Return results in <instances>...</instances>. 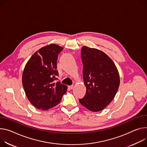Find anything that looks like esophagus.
<instances>
[{"label": "esophagus", "mask_w": 147, "mask_h": 147, "mask_svg": "<svg viewBox=\"0 0 147 147\" xmlns=\"http://www.w3.org/2000/svg\"><path fill=\"white\" fill-rule=\"evenodd\" d=\"M74 88V85H71V86H69V88H70V90L73 89Z\"/></svg>", "instance_id": "1"}]
</instances>
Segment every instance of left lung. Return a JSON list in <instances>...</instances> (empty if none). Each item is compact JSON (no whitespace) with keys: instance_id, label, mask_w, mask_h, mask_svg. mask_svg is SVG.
Returning <instances> with one entry per match:
<instances>
[{"instance_id":"obj_1","label":"left lung","mask_w":147,"mask_h":147,"mask_svg":"<svg viewBox=\"0 0 147 147\" xmlns=\"http://www.w3.org/2000/svg\"><path fill=\"white\" fill-rule=\"evenodd\" d=\"M81 57L86 93L79 101L91 111H100L111 102L118 91V70L113 60L97 49L82 47Z\"/></svg>"}]
</instances>
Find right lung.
Masks as SVG:
<instances>
[{
	"mask_svg": "<svg viewBox=\"0 0 147 147\" xmlns=\"http://www.w3.org/2000/svg\"><path fill=\"white\" fill-rule=\"evenodd\" d=\"M63 47L51 44L40 49L26 63L22 75L26 95L31 104L39 110H47L61 100L67 86L56 82L58 55Z\"/></svg>",
	"mask_w": 147,
	"mask_h": 147,
	"instance_id": "right-lung-1",
	"label": "right lung"
}]
</instances>
